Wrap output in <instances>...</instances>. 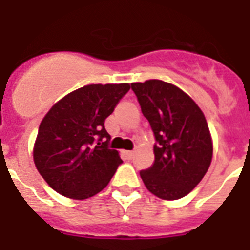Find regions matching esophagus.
I'll return each instance as SVG.
<instances>
[{
    "label": "esophagus",
    "mask_w": 250,
    "mask_h": 250,
    "mask_svg": "<svg viewBox=\"0 0 250 250\" xmlns=\"http://www.w3.org/2000/svg\"><path fill=\"white\" fill-rule=\"evenodd\" d=\"M123 154H125L127 160H131V158L133 157V152H129V150H125V152H123Z\"/></svg>",
    "instance_id": "1"
}]
</instances>
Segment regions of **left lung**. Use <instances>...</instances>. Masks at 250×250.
<instances>
[{"mask_svg": "<svg viewBox=\"0 0 250 250\" xmlns=\"http://www.w3.org/2000/svg\"><path fill=\"white\" fill-rule=\"evenodd\" d=\"M156 137L154 164L140 171L149 192L162 200L189 193L211 164L213 143L205 115L180 88L162 80L132 83Z\"/></svg>", "mask_w": 250, "mask_h": 250, "instance_id": "left-lung-1", "label": "left lung"}]
</instances>
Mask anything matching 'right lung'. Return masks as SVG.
Returning <instances> with one entry per match:
<instances>
[{"instance_id":"right-lung-1","label":"right lung","mask_w":250,"mask_h":250,"mask_svg":"<svg viewBox=\"0 0 250 250\" xmlns=\"http://www.w3.org/2000/svg\"><path fill=\"white\" fill-rule=\"evenodd\" d=\"M131 85L90 84L57 102L41 121L33 161L53 189L74 200L101 192L123 162L109 148L105 119Z\"/></svg>"}]
</instances>
